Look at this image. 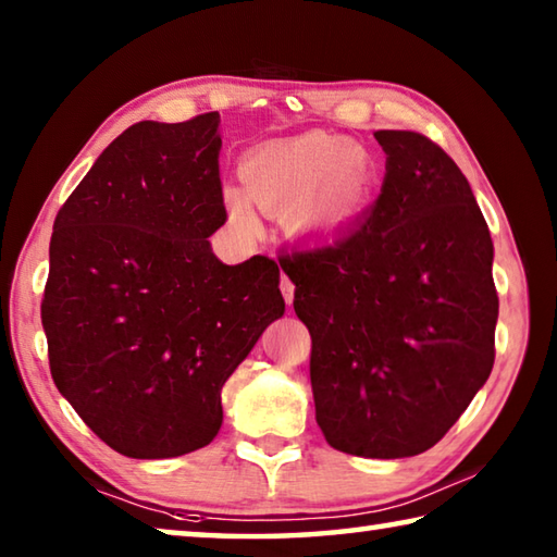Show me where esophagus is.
Segmentation results:
<instances>
[{"instance_id": "34e87169", "label": "esophagus", "mask_w": 557, "mask_h": 557, "mask_svg": "<svg viewBox=\"0 0 557 557\" xmlns=\"http://www.w3.org/2000/svg\"><path fill=\"white\" fill-rule=\"evenodd\" d=\"M280 289H282V297H285L287 305H292V299H295V285H292V280L287 275H282Z\"/></svg>"}]
</instances>
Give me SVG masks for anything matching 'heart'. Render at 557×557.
I'll return each instance as SVG.
<instances>
[{"mask_svg": "<svg viewBox=\"0 0 557 557\" xmlns=\"http://www.w3.org/2000/svg\"><path fill=\"white\" fill-rule=\"evenodd\" d=\"M240 178L262 209H285L287 228L299 235L342 228L369 194L361 147L324 132H307L252 149L240 162ZM223 201L235 228L258 231V215L240 188H225Z\"/></svg>", "mask_w": 557, "mask_h": 557, "instance_id": "1", "label": "heart"}]
</instances>
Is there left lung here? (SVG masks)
<instances>
[{
  "label": "left lung",
  "mask_w": 557,
  "mask_h": 557,
  "mask_svg": "<svg viewBox=\"0 0 557 557\" xmlns=\"http://www.w3.org/2000/svg\"><path fill=\"white\" fill-rule=\"evenodd\" d=\"M383 186L351 231L280 258L312 334L329 445L400 459L445 437L494 366V243L467 176L418 132H373Z\"/></svg>",
  "instance_id": "obj_1"
}]
</instances>
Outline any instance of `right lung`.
I'll use <instances>...</instances> for the list:
<instances>
[{
  "mask_svg": "<svg viewBox=\"0 0 557 557\" xmlns=\"http://www.w3.org/2000/svg\"><path fill=\"white\" fill-rule=\"evenodd\" d=\"M221 115L143 120L90 166L55 215L41 324L83 422L132 459L206 447L221 391L285 314L275 260L225 265Z\"/></svg>",
  "mask_w": 557,
  "mask_h": 557,
  "instance_id": "add662e5",
  "label": "right lung"
}]
</instances>
